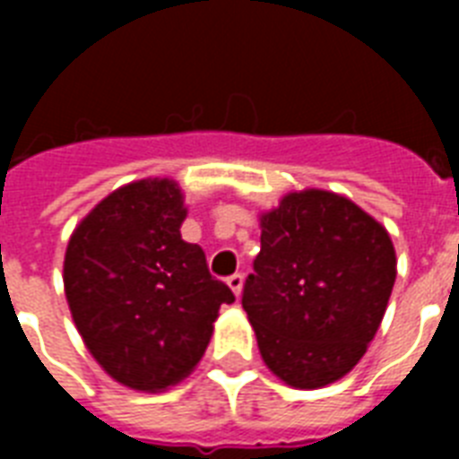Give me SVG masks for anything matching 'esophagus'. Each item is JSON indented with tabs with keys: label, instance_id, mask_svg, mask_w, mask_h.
<instances>
[{
	"label": "esophagus",
	"instance_id": "esophagus-1",
	"mask_svg": "<svg viewBox=\"0 0 459 459\" xmlns=\"http://www.w3.org/2000/svg\"><path fill=\"white\" fill-rule=\"evenodd\" d=\"M226 283H229V288L236 293V298L240 295V290H243V273H233V276H229L226 279Z\"/></svg>",
	"mask_w": 459,
	"mask_h": 459
}]
</instances>
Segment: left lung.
I'll return each instance as SVG.
<instances>
[{"instance_id":"1","label":"left lung","mask_w":459,"mask_h":459,"mask_svg":"<svg viewBox=\"0 0 459 459\" xmlns=\"http://www.w3.org/2000/svg\"><path fill=\"white\" fill-rule=\"evenodd\" d=\"M243 307L266 367L293 388H321L355 367L395 283L388 230L348 197L286 195L262 216V250Z\"/></svg>"}]
</instances>
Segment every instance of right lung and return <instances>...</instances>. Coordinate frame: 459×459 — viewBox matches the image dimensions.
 Segmentation results:
<instances>
[{"label":"right lung","mask_w":459,"mask_h":459,"mask_svg":"<svg viewBox=\"0 0 459 459\" xmlns=\"http://www.w3.org/2000/svg\"><path fill=\"white\" fill-rule=\"evenodd\" d=\"M183 219L173 180H138L104 197L68 240L64 288L75 326L102 369L135 391L190 374L219 307L236 300L200 245L180 238Z\"/></svg>","instance_id":"right-lung-1"}]
</instances>
